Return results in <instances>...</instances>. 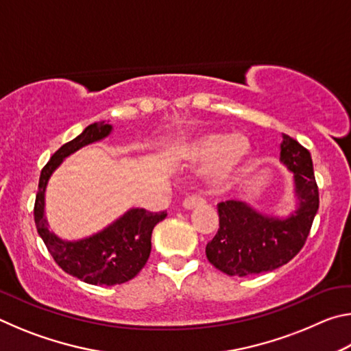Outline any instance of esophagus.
<instances>
[{
    "label": "esophagus",
    "instance_id": "1",
    "mask_svg": "<svg viewBox=\"0 0 351 351\" xmlns=\"http://www.w3.org/2000/svg\"><path fill=\"white\" fill-rule=\"evenodd\" d=\"M201 204H204V199L201 198V197H197V195H192V197H187L186 199L182 201L184 209H187V210L195 209V207L201 206Z\"/></svg>",
    "mask_w": 351,
    "mask_h": 351
}]
</instances>
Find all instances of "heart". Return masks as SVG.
<instances>
[{
    "instance_id": "1",
    "label": "heart",
    "mask_w": 351,
    "mask_h": 351,
    "mask_svg": "<svg viewBox=\"0 0 351 351\" xmlns=\"http://www.w3.org/2000/svg\"><path fill=\"white\" fill-rule=\"evenodd\" d=\"M180 158L206 162L204 176L212 187H221L235 180L246 167L252 145L243 134L203 133L178 148Z\"/></svg>"
}]
</instances>
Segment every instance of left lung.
<instances>
[{
    "instance_id": "1",
    "label": "left lung",
    "mask_w": 351,
    "mask_h": 351,
    "mask_svg": "<svg viewBox=\"0 0 351 351\" xmlns=\"http://www.w3.org/2000/svg\"><path fill=\"white\" fill-rule=\"evenodd\" d=\"M280 161L294 175L297 207L288 217L260 213L243 201L218 204L219 229L207 243V260L228 276H251L287 265L304 247L319 209V189L311 154L283 134Z\"/></svg>"
}]
</instances>
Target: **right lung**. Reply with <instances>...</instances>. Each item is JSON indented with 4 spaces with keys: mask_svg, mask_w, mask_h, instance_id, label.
<instances>
[{
    "mask_svg": "<svg viewBox=\"0 0 351 351\" xmlns=\"http://www.w3.org/2000/svg\"><path fill=\"white\" fill-rule=\"evenodd\" d=\"M111 132L112 127L105 121L91 123L75 139L58 148L41 170L34 206L37 230L56 263L64 272L83 282L106 287L125 283L139 274L150 257L154 226L162 221L167 213H154L139 207L130 209L100 232L77 241H68L58 239L49 230L45 218V193L51 175L64 158L82 147L105 139Z\"/></svg>",
    "mask_w": 351,
    "mask_h": 351,
    "instance_id": "add662e5",
    "label": "right lung"
}]
</instances>
